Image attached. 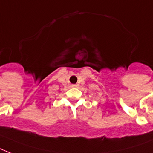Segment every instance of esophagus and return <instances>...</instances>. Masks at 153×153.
<instances>
[{
  "label": "esophagus",
  "mask_w": 153,
  "mask_h": 153,
  "mask_svg": "<svg viewBox=\"0 0 153 153\" xmlns=\"http://www.w3.org/2000/svg\"><path fill=\"white\" fill-rule=\"evenodd\" d=\"M71 87H72V88L77 87V85H71Z\"/></svg>",
  "instance_id": "obj_1"
}]
</instances>
